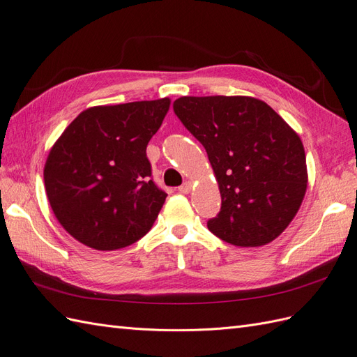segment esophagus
<instances>
[{
    "label": "esophagus",
    "mask_w": 357,
    "mask_h": 357,
    "mask_svg": "<svg viewBox=\"0 0 357 357\" xmlns=\"http://www.w3.org/2000/svg\"><path fill=\"white\" fill-rule=\"evenodd\" d=\"M190 189H192L190 183H189V181H185V183H183V185L178 188V192H180V193H185V195H186V193L190 192Z\"/></svg>",
    "instance_id": "obj_1"
}]
</instances>
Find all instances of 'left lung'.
<instances>
[{
  "label": "left lung",
  "mask_w": 357,
  "mask_h": 357,
  "mask_svg": "<svg viewBox=\"0 0 357 357\" xmlns=\"http://www.w3.org/2000/svg\"><path fill=\"white\" fill-rule=\"evenodd\" d=\"M174 113L204 146L219 183L222 208L207 222L220 240L257 247L295 218L307 190L299 135L252 96H181Z\"/></svg>",
  "instance_id": "obj_1"
}]
</instances>
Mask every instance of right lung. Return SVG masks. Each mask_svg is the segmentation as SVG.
<instances>
[{
  "label": "right lung",
  "instance_id": "obj_1",
  "mask_svg": "<svg viewBox=\"0 0 357 357\" xmlns=\"http://www.w3.org/2000/svg\"><path fill=\"white\" fill-rule=\"evenodd\" d=\"M169 98L82 112L50 149L45 186L58 222L96 250L131 245L152 228L167 193L152 180L146 149Z\"/></svg>",
  "mask_w": 357,
  "mask_h": 357
}]
</instances>
